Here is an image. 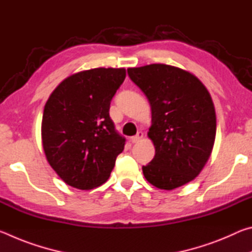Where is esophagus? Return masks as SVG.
Segmentation results:
<instances>
[{"label":"esophagus","instance_id":"obj_1","mask_svg":"<svg viewBox=\"0 0 252 252\" xmlns=\"http://www.w3.org/2000/svg\"><path fill=\"white\" fill-rule=\"evenodd\" d=\"M142 139H143V133H142L141 131H140V132H138V133H136L134 136H132V138H131V142H132V143H138V142L141 141Z\"/></svg>","mask_w":252,"mask_h":252}]
</instances>
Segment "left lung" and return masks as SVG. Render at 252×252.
<instances>
[{
  "label": "left lung",
  "mask_w": 252,
  "mask_h": 252,
  "mask_svg": "<svg viewBox=\"0 0 252 252\" xmlns=\"http://www.w3.org/2000/svg\"><path fill=\"white\" fill-rule=\"evenodd\" d=\"M127 74L151 105L148 136L156 155L142 167L144 178L162 190L194 180L210 158L216 139L210 93L194 74L173 65L129 67Z\"/></svg>",
  "instance_id": "1"
}]
</instances>
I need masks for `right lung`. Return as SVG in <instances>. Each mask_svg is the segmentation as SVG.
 <instances>
[{"mask_svg": "<svg viewBox=\"0 0 252 252\" xmlns=\"http://www.w3.org/2000/svg\"><path fill=\"white\" fill-rule=\"evenodd\" d=\"M126 69L96 67L67 76L46 101L41 125L46 160L58 176L80 190L106 182L125 149L109 116Z\"/></svg>", "mask_w": 252, "mask_h": 252, "instance_id": "right-lung-1", "label": "right lung"}]
</instances>
